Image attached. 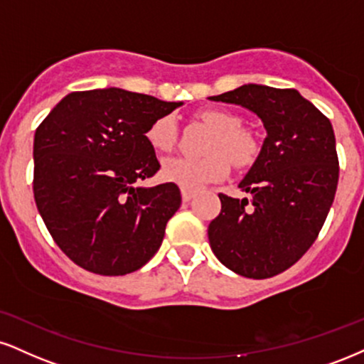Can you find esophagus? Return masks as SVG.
I'll return each instance as SVG.
<instances>
[{"label":"esophagus","mask_w":364,"mask_h":364,"mask_svg":"<svg viewBox=\"0 0 364 364\" xmlns=\"http://www.w3.org/2000/svg\"><path fill=\"white\" fill-rule=\"evenodd\" d=\"M181 196H183V201H190V200L195 196V193H193V191L185 190V188H183V190H181Z\"/></svg>","instance_id":"34e87169"}]
</instances>
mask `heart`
Returning a JSON list of instances; mask_svg holds the SVG:
<instances>
[{"mask_svg": "<svg viewBox=\"0 0 364 364\" xmlns=\"http://www.w3.org/2000/svg\"><path fill=\"white\" fill-rule=\"evenodd\" d=\"M198 120L213 129L203 157H171L163 164V176L181 188L196 191L207 183L220 181L229 174L230 163L246 168L256 159L257 140L251 130L240 125V118L234 113L203 108L196 113ZM146 137L156 151H171L176 142V120L173 115L159 117L147 129Z\"/></svg>", "mask_w": 364, "mask_h": 364, "instance_id": "heart-1", "label": "heart"}]
</instances>
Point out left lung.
I'll use <instances>...</instances> for the list:
<instances>
[{"instance_id": "1", "label": "left lung", "mask_w": 364, "mask_h": 364, "mask_svg": "<svg viewBox=\"0 0 364 364\" xmlns=\"http://www.w3.org/2000/svg\"><path fill=\"white\" fill-rule=\"evenodd\" d=\"M210 100L254 112L268 134L239 183L251 201L218 195L210 247L240 277L271 278L309 251L326 222L339 179L334 130L296 90L244 85Z\"/></svg>"}]
</instances>
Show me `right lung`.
<instances>
[{
    "label": "right lung",
    "instance_id": "add662e5",
    "mask_svg": "<svg viewBox=\"0 0 364 364\" xmlns=\"http://www.w3.org/2000/svg\"><path fill=\"white\" fill-rule=\"evenodd\" d=\"M181 105L120 87L74 91L37 127L35 203L52 239L77 266L120 277L142 268L161 247L181 205L179 188L135 183L161 168L147 129Z\"/></svg>",
    "mask_w": 364,
    "mask_h": 364
}]
</instances>
